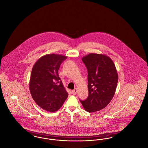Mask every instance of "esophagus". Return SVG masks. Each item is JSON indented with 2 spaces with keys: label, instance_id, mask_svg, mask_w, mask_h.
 Masks as SVG:
<instances>
[{
  "label": "esophagus",
  "instance_id": "obj_1",
  "mask_svg": "<svg viewBox=\"0 0 148 148\" xmlns=\"http://www.w3.org/2000/svg\"><path fill=\"white\" fill-rule=\"evenodd\" d=\"M71 92H72V93H73V95H76L77 93V88L74 89Z\"/></svg>",
  "mask_w": 148,
  "mask_h": 148
}]
</instances>
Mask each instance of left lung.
Instances as JSON below:
<instances>
[{
    "label": "left lung",
    "instance_id": "left-lung-1",
    "mask_svg": "<svg viewBox=\"0 0 148 148\" xmlns=\"http://www.w3.org/2000/svg\"><path fill=\"white\" fill-rule=\"evenodd\" d=\"M88 70V97L80 100L85 110L89 113L106 108L114 96L118 75L110 57L104 54L90 53L82 58Z\"/></svg>",
    "mask_w": 148,
    "mask_h": 148
}]
</instances>
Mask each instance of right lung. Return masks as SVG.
Wrapping results in <instances>:
<instances>
[{
  "instance_id": "1",
  "label": "right lung",
  "mask_w": 148,
  "mask_h": 148,
  "mask_svg": "<svg viewBox=\"0 0 148 148\" xmlns=\"http://www.w3.org/2000/svg\"><path fill=\"white\" fill-rule=\"evenodd\" d=\"M67 56L50 54L40 58L34 64L29 81V90L36 104L49 112L58 111L68 94L58 75L60 65Z\"/></svg>"
}]
</instances>
